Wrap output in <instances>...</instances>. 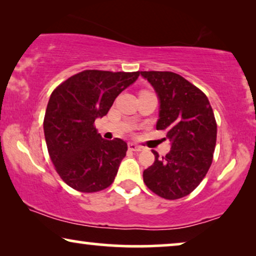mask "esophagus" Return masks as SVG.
<instances>
[{
  "label": "esophagus",
  "instance_id": "esophagus-1",
  "mask_svg": "<svg viewBox=\"0 0 256 256\" xmlns=\"http://www.w3.org/2000/svg\"><path fill=\"white\" fill-rule=\"evenodd\" d=\"M128 150L134 152H140L142 151V146H138L137 144H134V142H128Z\"/></svg>",
  "mask_w": 256,
  "mask_h": 256
}]
</instances>
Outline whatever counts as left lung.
Masks as SVG:
<instances>
[{
    "instance_id": "8db88e82",
    "label": "left lung",
    "mask_w": 256,
    "mask_h": 256,
    "mask_svg": "<svg viewBox=\"0 0 256 256\" xmlns=\"http://www.w3.org/2000/svg\"><path fill=\"white\" fill-rule=\"evenodd\" d=\"M160 100L156 130L166 131L171 151L154 154L142 173L145 185L164 199L188 196L199 186L213 162L216 122L208 98L196 85L171 71H142Z\"/></svg>"
}]
</instances>
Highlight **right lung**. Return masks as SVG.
<instances>
[{
	"label": "right lung",
	"mask_w": 256,
	"mask_h": 256,
	"mask_svg": "<svg viewBox=\"0 0 256 256\" xmlns=\"http://www.w3.org/2000/svg\"><path fill=\"white\" fill-rule=\"evenodd\" d=\"M140 71L84 70L51 94L43 128L48 152L57 173L78 192L92 193L114 182L128 144L106 140L94 128L119 94L137 80Z\"/></svg>",
	"instance_id": "1"
}]
</instances>
